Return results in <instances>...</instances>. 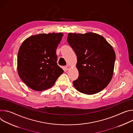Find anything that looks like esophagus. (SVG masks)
Listing matches in <instances>:
<instances>
[{"label":"esophagus","instance_id":"esophagus-1","mask_svg":"<svg viewBox=\"0 0 133 133\" xmlns=\"http://www.w3.org/2000/svg\"><path fill=\"white\" fill-rule=\"evenodd\" d=\"M69 68H70V66H69V65H66V66H65V69H66V70H69Z\"/></svg>","mask_w":133,"mask_h":133}]
</instances>
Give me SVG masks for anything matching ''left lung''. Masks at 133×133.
Returning <instances> with one entry per match:
<instances>
[{"label":"left lung","mask_w":133,"mask_h":133,"mask_svg":"<svg viewBox=\"0 0 133 133\" xmlns=\"http://www.w3.org/2000/svg\"><path fill=\"white\" fill-rule=\"evenodd\" d=\"M67 41L77 56L79 77L73 81L76 89L87 95L101 91L112 77L116 59L112 47L94 33H69Z\"/></svg>","instance_id":"obj_1"}]
</instances>
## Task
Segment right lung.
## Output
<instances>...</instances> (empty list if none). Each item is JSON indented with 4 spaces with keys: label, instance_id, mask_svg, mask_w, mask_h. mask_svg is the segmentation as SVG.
I'll use <instances>...</instances> for the list:
<instances>
[{
    "label": "right lung",
    "instance_id": "right-lung-1",
    "mask_svg": "<svg viewBox=\"0 0 133 133\" xmlns=\"http://www.w3.org/2000/svg\"><path fill=\"white\" fill-rule=\"evenodd\" d=\"M63 33L39 34L25 39L17 56L18 75L31 89L42 91L55 83L63 70L57 63L56 51Z\"/></svg>",
    "mask_w": 133,
    "mask_h": 133
}]
</instances>
